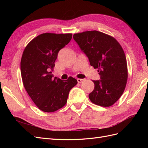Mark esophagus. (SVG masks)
Segmentation results:
<instances>
[{"label":"esophagus","mask_w":148,"mask_h":148,"mask_svg":"<svg viewBox=\"0 0 148 148\" xmlns=\"http://www.w3.org/2000/svg\"><path fill=\"white\" fill-rule=\"evenodd\" d=\"M83 81H84V79H80V78H78V79H77V82H78V83H82Z\"/></svg>","instance_id":"obj_1"}]
</instances>
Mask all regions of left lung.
<instances>
[{
  "mask_svg": "<svg viewBox=\"0 0 148 148\" xmlns=\"http://www.w3.org/2000/svg\"><path fill=\"white\" fill-rule=\"evenodd\" d=\"M73 39L100 75L101 79L92 81L95 88L89 95V99L102 107L113 105L122 95L128 78L122 46L113 37L97 31L74 34Z\"/></svg>",
  "mask_w": 148,
  "mask_h": 148,
  "instance_id": "1",
  "label": "left lung"
}]
</instances>
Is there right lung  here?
I'll return each mask as SVG.
<instances>
[{
    "mask_svg": "<svg viewBox=\"0 0 148 148\" xmlns=\"http://www.w3.org/2000/svg\"><path fill=\"white\" fill-rule=\"evenodd\" d=\"M72 34L43 33L31 41L22 55L20 70L24 87L38 108L52 112L63 107L70 89L78 83L53 78L52 71L58 53L70 41Z\"/></svg>",
    "mask_w": 148,
    "mask_h": 148,
    "instance_id": "right-lung-1",
    "label": "right lung"
}]
</instances>
